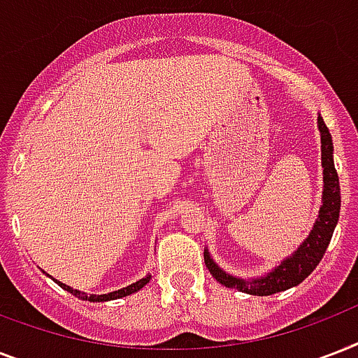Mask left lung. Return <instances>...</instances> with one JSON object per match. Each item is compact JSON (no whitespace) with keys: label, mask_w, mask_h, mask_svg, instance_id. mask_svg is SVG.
Instances as JSON below:
<instances>
[{"label":"left lung","mask_w":358,"mask_h":358,"mask_svg":"<svg viewBox=\"0 0 358 358\" xmlns=\"http://www.w3.org/2000/svg\"><path fill=\"white\" fill-rule=\"evenodd\" d=\"M317 126L322 131V163H323V204L320 208V215L312 229L310 236L303 241L299 249L294 255L286 258L280 266L271 271L267 277L256 278V280H241V278L230 277L223 269H219L208 252H204V264L210 269L215 280L239 292L250 295H271L277 292L297 286L310 275L320 260L325 255L329 241L333 238L334 227L338 223L340 215V182L338 173L334 169L333 162V139L329 134L322 117H317Z\"/></svg>","instance_id":"8db88e82"}]
</instances>
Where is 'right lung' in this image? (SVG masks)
<instances>
[{
	"label": "right lung",
	"mask_w": 358,
	"mask_h": 358,
	"mask_svg": "<svg viewBox=\"0 0 358 358\" xmlns=\"http://www.w3.org/2000/svg\"><path fill=\"white\" fill-rule=\"evenodd\" d=\"M150 280V275H146L145 278H141V280H137L135 284H131V286H128V288H122L119 289V292H111V294H103V295H85V294H81V292H78V289H72L70 286H66V284L63 282H57L59 286L63 289H66V292H70L72 295H76V297H80V299L83 301H111V299H119V297H124V295H129V294H134V292H137V289H141L143 286H145L146 282Z\"/></svg>",
	"instance_id": "1"
}]
</instances>
